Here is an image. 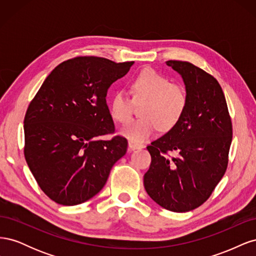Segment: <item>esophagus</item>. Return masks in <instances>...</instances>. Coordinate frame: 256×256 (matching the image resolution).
<instances>
[{
	"mask_svg": "<svg viewBox=\"0 0 256 256\" xmlns=\"http://www.w3.org/2000/svg\"><path fill=\"white\" fill-rule=\"evenodd\" d=\"M128 147L131 150H140V148H142V145H140V144H136V143H134V142H132V141H129L128 142Z\"/></svg>",
	"mask_w": 256,
	"mask_h": 256,
	"instance_id": "obj_1",
	"label": "esophagus"
}]
</instances>
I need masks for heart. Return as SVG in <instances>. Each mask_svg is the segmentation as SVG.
I'll return each instance as SVG.
<instances>
[{"instance_id":"b5f03b06","label":"heart","mask_w":256,"mask_h":256,"mask_svg":"<svg viewBox=\"0 0 256 256\" xmlns=\"http://www.w3.org/2000/svg\"><path fill=\"white\" fill-rule=\"evenodd\" d=\"M130 88L136 102H146L141 110L143 118L129 120L120 130L129 141L142 143L160 128L166 132L180 122L188 104L187 92L182 85L171 83L166 76L147 68L131 81ZM109 109L114 120L125 122L131 115L132 102L125 92H118L111 99Z\"/></svg>"}]
</instances>
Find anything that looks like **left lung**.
<instances>
[{"instance_id": "8db88e82", "label": "left lung", "mask_w": 256, "mask_h": 256, "mask_svg": "<svg viewBox=\"0 0 256 256\" xmlns=\"http://www.w3.org/2000/svg\"><path fill=\"white\" fill-rule=\"evenodd\" d=\"M180 74L188 104L180 122L147 146V194L174 212H190L210 196L228 166L232 122L223 90L212 76L189 62L168 60ZM174 156L168 158L167 154Z\"/></svg>"}]
</instances>
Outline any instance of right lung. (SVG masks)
I'll return each instance as SVG.
<instances>
[{
  "label": "right lung",
  "instance_id": "right-lung-1",
  "mask_svg": "<svg viewBox=\"0 0 256 256\" xmlns=\"http://www.w3.org/2000/svg\"><path fill=\"white\" fill-rule=\"evenodd\" d=\"M134 62L81 56L56 66L30 104L24 118V156L42 190L65 206L78 205L104 188L127 150L114 131L108 90Z\"/></svg>",
  "mask_w": 256,
  "mask_h": 256
}]
</instances>
